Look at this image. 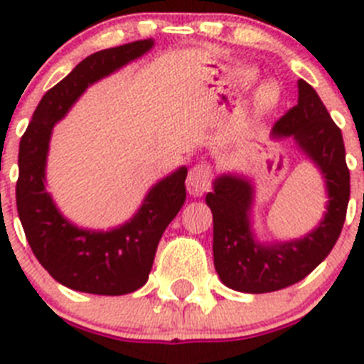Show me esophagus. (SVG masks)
Returning a JSON list of instances; mask_svg holds the SVG:
<instances>
[{
	"mask_svg": "<svg viewBox=\"0 0 364 364\" xmlns=\"http://www.w3.org/2000/svg\"><path fill=\"white\" fill-rule=\"evenodd\" d=\"M210 166L205 165V163H199L190 168L188 176H186V190H188L190 196L194 198H201L206 190L210 188Z\"/></svg>",
	"mask_w": 364,
	"mask_h": 364,
	"instance_id": "obj_1",
	"label": "esophagus"
}]
</instances>
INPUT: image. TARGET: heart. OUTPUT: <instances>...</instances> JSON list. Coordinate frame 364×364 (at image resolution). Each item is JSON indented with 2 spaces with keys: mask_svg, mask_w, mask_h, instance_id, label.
<instances>
[{
  "mask_svg": "<svg viewBox=\"0 0 364 364\" xmlns=\"http://www.w3.org/2000/svg\"><path fill=\"white\" fill-rule=\"evenodd\" d=\"M239 81H241L245 87H248V85L254 81V74H252L250 70L241 72ZM281 100H283V96H281L279 85L268 81V83H263L257 90H255V110H257V114H261V116H268V114L276 112V109L281 105Z\"/></svg>",
  "mask_w": 364,
  "mask_h": 364,
  "instance_id": "b5f03b06",
  "label": "heart"
}]
</instances>
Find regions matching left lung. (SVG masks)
Returning <instances> with one entry per match:
<instances>
[{
	"label": "left lung",
	"mask_w": 364,
	"mask_h": 364,
	"mask_svg": "<svg viewBox=\"0 0 364 364\" xmlns=\"http://www.w3.org/2000/svg\"><path fill=\"white\" fill-rule=\"evenodd\" d=\"M297 105L272 129V139H292L325 183V214L294 239L263 241L254 227L255 183L235 170L219 172L205 198L214 219V267L225 287L267 294L304 279L325 259L341 234L350 199V172L341 130L317 92L297 81Z\"/></svg>",
	"instance_id": "8db88e82"
}]
</instances>
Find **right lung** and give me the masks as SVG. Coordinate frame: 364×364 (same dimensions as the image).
I'll return each mask as SVG.
<instances>
[{"instance_id":"right-lung-1","label":"right lung","mask_w":364,"mask_h":364,"mask_svg":"<svg viewBox=\"0 0 364 364\" xmlns=\"http://www.w3.org/2000/svg\"><path fill=\"white\" fill-rule=\"evenodd\" d=\"M154 48V39L90 54L52 87L32 114L19 141L16 185L19 221L41 267L63 287L100 296H125L146 283L154 255L168 223L186 199V166L154 183L136 214L107 230L80 227L58 208L47 190V159L60 123L88 87Z\"/></svg>"}]
</instances>
